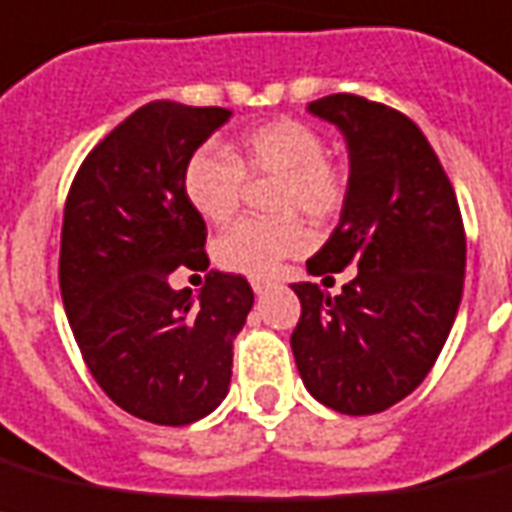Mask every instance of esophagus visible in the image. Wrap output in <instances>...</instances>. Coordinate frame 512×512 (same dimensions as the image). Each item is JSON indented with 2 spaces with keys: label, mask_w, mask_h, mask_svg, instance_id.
Here are the masks:
<instances>
[{
  "label": "esophagus",
  "mask_w": 512,
  "mask_h": 512,
  "mask_svg": "<svg viewBox=\"0 0 512 512\" xmlns=\"http://www.w3.org/2000/svg\"><path fill=\"white\" fill-rule=\"evenodd\" d=\"M251 288H253V293H256V296H264V293H267V290L272 288V282H267V280H251Z\"/></svg>",
  "instance_id": "1"
}]
</instances>
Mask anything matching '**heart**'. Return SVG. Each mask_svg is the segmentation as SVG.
Masks as SVG:
<instances>
[{
	"instance_id": "b5f03b06",
	"label": "heart",
	"mask_w": 512,
	"mask_h": 512,
	"mask_svg": "<svg viewBox=\"0 0 512 512\" xmlns=\"http://www.w3.org/2000/svg\"><path fill=\"white\" fill-rule=\"evenodd\" d=\"M327 147L314 126L296 118H275L259 124L237 140L230 155L206 145L190 155L182 171L185 198L206 222H227L240 206L248 177H277L275 219H240L214 243L216 264L227 272L248 277L275 275L288 256L304 253L312 243L304 211L317 222L341 211L346 200V177L325 158Z\"/></svg>"
}]
</instances>
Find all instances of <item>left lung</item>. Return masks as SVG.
<instances>
[{
	"mask_svg": "<svg viewBox=\"0 0 512 512\" xmlns=\"http://www.w3.org/2000/svg\"><path fill=\"white\" fill-rule=\"evenodd\" d=\"M343 134L349 185L309 275L357 277L341 296L293 282L301 320L290 335L306 391L341 415H375L431 372L455 325L465 280V230L455 190L425 134L399 110L354 94L309 102Z\"/></svg>",
	"mask_w": 512,
	"mask_h": 512,
	"instance_id": "1",
	"label": "left lung"
}]
</instances>
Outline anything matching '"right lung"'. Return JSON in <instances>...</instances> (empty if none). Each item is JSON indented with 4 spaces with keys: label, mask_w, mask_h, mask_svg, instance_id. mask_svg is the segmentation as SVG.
<instances>
[{
    "label": "right lung",
    "mask_w": 512,
    "mask_h": 512,
    "mask_svg": "<svg viewBox=\"0 0 512 512\" xmlns=\"http://www.w3.org/2000/svg\"><path fill=\"white\" fill-rule=\"evenodd\" d=\"M230 116L147 102L87 155L65 203V317L102 391L147 423L190 425L224 402L232 343L253 306L237 275L211 272L198 298L169 285L174 269L208 261L182 171Z\"/></svg>",
    "instance_id": "add662e5"
}]
</instances>
